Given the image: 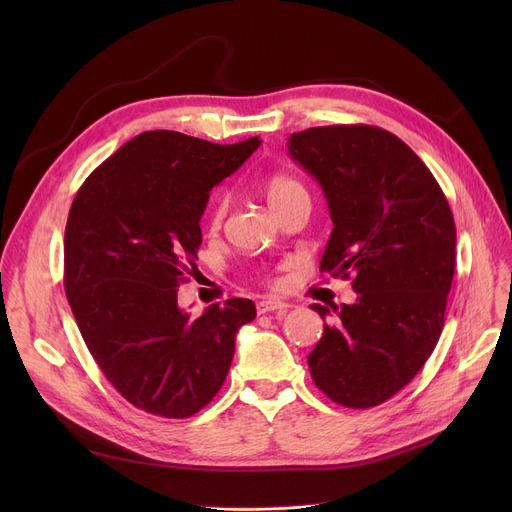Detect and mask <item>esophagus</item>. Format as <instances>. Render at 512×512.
I'll return each instance as SVG.
<instances>
[{
	"label": "esophagus",
	"mask_w": 512,
	"mask_h": 512,
	"mask_svg": "<svg viewBox=\"0 0 512 512\" xmlns=\"http://www.w3.org/2000/svg\"><path fill=\"white\" fill-rule=\"evenodd\" d=\"M286 311H288V305L282 303V301H276V299H265V301L257 303V313H280V315H284Z\"/></svg>",
	"instance_id": "34e87169"
}]
</instances>
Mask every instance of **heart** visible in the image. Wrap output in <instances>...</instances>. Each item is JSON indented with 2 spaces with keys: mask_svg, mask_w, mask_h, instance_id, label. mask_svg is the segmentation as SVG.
<instances>
[{
  "mask_svg": "<svg viewBox=\"0 0 512 512\" xmlns=\"http://www.w3.org/2000/svg\"><path fill=\"white\" fill-rule=\"evenodd\" d=\"M263 191H265V197H267V201H270L272 209L282 207L284 203H288L294 197L307 195L301 182H297V180L290 178V176H284V174H276V176L267 178L265 184H263ZM226 209H228V201L226 199H220L218 203L213 205L211 218H209L211 228H220L222 226V222L226 218Z\"/></svg>",
  "mask_w": 512,
  "mask_h": 512,
  "instance_id": "obj_1",
  "label": "heart"
}]
</instances>
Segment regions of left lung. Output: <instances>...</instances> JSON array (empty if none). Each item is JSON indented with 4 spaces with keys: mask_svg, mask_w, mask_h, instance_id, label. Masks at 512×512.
<instances>
[{
    "mask_svg": "<svg viewBox=\"0 0 512 512\" xmlns=\"http://www.w3.org/2000/svg\"><path fill=\"white\" fill-rule=\"evenodd\" d=\"M290 157L321 184L334 222L319 272L353 278V305H311L324 336L315 386L348 409L378 407L434 353L454 276L456 228L434 174L396 134L334 124L290 134Z\"/></svg>",
    "mask_w": 512,
    "mask_h": 512,
    "instance_id": "8db88e82",
    "label": "left lung"
}]
</instances>
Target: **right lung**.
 I'll return each mask as SVG.
<instances>
[{"mask_svg": "<svg viewBox=\"0 0 512 512\" xmlns=\"http://www.w3.org/2000/svg\"><path fill=\"white\" fill-rule=\"evenodd\" d=\"M261 145H215L174 130L124 143L78 188L64 236V288L101 373L151 415L184 419L222 388L255 303L228 299L201 317L178 307L195 272L209 191Z\"/></svg>", "mask_w": 512, "mask_h": 512, "instance_id": "1", "label": "right lung"}]
</instances>
